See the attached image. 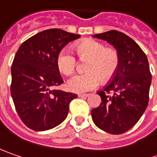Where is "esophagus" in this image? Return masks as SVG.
<instances>
[{
  "label": "esophagus",
  "instance_id": "34e87169",
  "mask_svg": "<svg viewBox=\"0 0 157 157\" xmlns=\"http://www.w3.org/2000/svg\"><path fill=\"white\" fill-rule=\"evenodd\" d=\"M89 95V94H78V96L79 97H88Z\"/></svg>",
  "mask_w": 157,
  "mask_h": 157
}]
</instances>
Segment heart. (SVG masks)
Listing matches in <instances>:
<instances>
[{
	"label": "heart",
	"instance_id": "1",
	"mask_svg": "<svg viewBox=\"0 0 157 157\" xmlns=\"http://www.w3.org/2000/svg\"><path fill=\"white\" fill-rule=\"evenodd\" d=\"M75 51L82 60H89L87 73L74 75L67 82L70 91L82 93L95 89L100 80L108 82L116 75L120 64L118 51L113 48H106L103 43L88 39L75 46ZM77 60L68 48H62L56 57V66L61 73L66 75L75 71Z\"/></svg>",
	"mask_w": 157,
	"mask_h": 157
}]
</instances>
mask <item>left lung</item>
Masks as SVG:
<instances>
[{
	"label": "left lung",
	"mask_w": 157,
	"mask_h": 157,
	"mask_svg": "<svg viewBox=\"0 0 157 157\" xmlns=\"http://www.w3.org/2000/svg\"><path fill=\"white\" fill-rule=\"evenodd\" d=\"M93 36L116 48L120 64L115 76L97 92L101 102L91 111L92 119L106 132L123 134L139 121L149 103L151 73L148 58L137 43L122 32L110 30Z\"/></svg>",
	"instance_id": "left-lung-1"
}]
</instances>
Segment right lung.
Instances as JSON below:
<instances>
[{
    "label": "right lung",
    "mask_w": 157,
    "mask_h": 157,
    "mask_svg": "<svg viewBox=\"0 0 157 157\" xmlns=\"http://www.w3.org/2000/svg\"><path fill=\"white\" fill-rule=\"evenodd\" d=\"M80 37L59 29L41 31L26 40L11 67V95L21 120L35 131L56 127L68 116L74 93L52 89L63 82L56 57L68 42Z\"/></svg>",
    "instance_id": "obj_1"
}]
</instances>
